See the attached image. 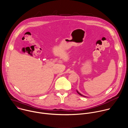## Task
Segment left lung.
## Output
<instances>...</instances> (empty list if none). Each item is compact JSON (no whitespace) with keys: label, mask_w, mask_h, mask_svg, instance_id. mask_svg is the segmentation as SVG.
<instances>
[{"label":"left lung","mask_w":128,"mask_h":128,"mask_svg":"<svg viewBox=\"0 0 128 128\" xmlns=\"http://www.w3.org/2000/svg\"><path fill=\"white\" fill-rule=\"evenodd\" d=\"M76 92H77V93H78L79 95H80L81 96H83V97H86L85 96H84V95H82V94H81V93H80V92H79L78 90H76Z\"/></svg>","instance_id":"8db88e82"}]
</instances>
